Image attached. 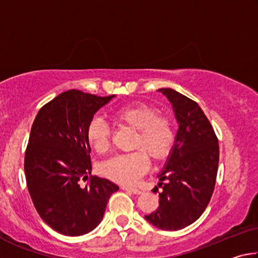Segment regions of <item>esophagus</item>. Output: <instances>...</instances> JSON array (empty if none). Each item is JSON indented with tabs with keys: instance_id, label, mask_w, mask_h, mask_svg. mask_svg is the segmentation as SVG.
Instances as JSON below:
<instances>
[{
	"instance_id": "1",
	"label": "esophagus",
	"mask_w": 258,
	"mask_h": 258,
	"mask_svg": "<svg viewBox=\"0 0 258 258\" xmlns=\"http://www.w3.org/2000/svg\"><path fill=\"white\" fill-rule=\"evenodd\" d=\"M121 189L125 190V191H128V192H132V194L134 195H140L141 194V190L137 189V187H130V186H126V185H123L121 186Z\"/></svg>"
}]
</instances>
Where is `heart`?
<instances>
[{"instance_id":"heart-1","label":"heart","mask_w":258,"mask_h":258,"mask_svg":"<svg viewBox=\"0 0 258 258\" xmlns=\"http://www.w3.org/2000/svg\"><path fill=\"white\" fill-rule=\"evenodd\" d=\"M112 119L135 131L132 148L141 150L111 157L102 164V173L112 181L132 184L149 167L145 152L156 161L169 154L175 139L173 121L167 116L158 115L156 108L143 102L117 109L112 113ZM86 138L95 151L104 152L110 143V128L103 119L94 117L87 125Z\"/></svg>"}]
</instances>
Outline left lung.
Masks as SVG:
<instances>
[{
    "label": "left lung",
    "mask_w": 258,
    "mask_h": 258,
    "mask_svg": "<svg viewBox=\"0 0 258 258\" xmlns=\"http://www.w3.org/2000/svg\"><path fill=\"white\" fill-rule=\"evenodd\" d=\"M173 107L178 124L175 141L161 172L159 206L146 220L165 231L184 229L202 216L211 200L218 167V141L197 102L172 89H159ZM168 182L162 184V181Z\"/></svg>",
    "instance_id": "8db88e82"
}]
</instances>
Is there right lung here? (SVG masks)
<instances>
[{"label": "right lung", "mask_w": 258, "mask_h": 258, "mask_svg": "<svg viewBox=\"0 0 258 258\" xmlns=\"http://www.w3.org/2000/svg\"><path fill=\"white\" fill-rule=\"evenodd\" d=\"M115 97L69 90L43 106L33 123L25 154L26 182L42 220L63 235L77 237L97 228L109 198L119 189L107 178L89 176L86 138L95 112Z\"/></svg>", "instance_id": "add662e5"}]
</instances>
